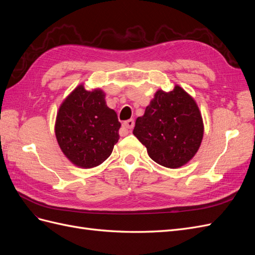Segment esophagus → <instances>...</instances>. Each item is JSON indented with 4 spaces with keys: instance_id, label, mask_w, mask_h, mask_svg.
I'll use <instances>...</instances> for the list:
<instances>
[{
    "instance_id": "1",
    "label": "esophagus",
    "mask_w": 255,
    "mask_h": 255,
    "mask_svg": "<svg viewBox=\"0 0 255 255\" xmlns=\"http://www.w3.org/2000/svg\"><path fill=\"white\" fill-rule=\"evenodd\" d=\"M134 126H135V122H134V120H133V119L127 120V121H125V122L122 123V127H123V128H126V129H130V128H134Z\"/></svg>"
}]
</instances>
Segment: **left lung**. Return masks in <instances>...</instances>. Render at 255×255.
Wrapping results in <instances>:
<instances>
[{
    "mask_svg": "<svg viewBox=\"0 0 255 255\" xmlns=\"http://www.w3.org/2000/svg\"><path fill=\"white\" fill-rule=\"evenodd\" d=\"M204 126L195 99L179 85L166 92L158 89L133 134L155 163L171 169L186 165L202 142Z\"/></svg>",
    "mask_w": 255,
    "mask_h": 255,
    "instance_id": "left-lung-1",
    "label": "left lung"
}]
</instances>
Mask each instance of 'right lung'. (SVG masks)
<instances>
[{"label":"right lung","mask_w":255,"mask_h":255,"mask_svg":"<svg viewBox=\"0 0 255 255\" xmlns=\"http://www.w3.org/2000/svg\"><path fill=\"white\" fill-rule=\"evenodd\" d=\"M116 112L105 102V92L86 90L81 84L60 104L55 136L60 150L75 166L84 169L101 165L119 139Z\"/></svg>","instance_id":"right-lung-1"}]
</instances>
